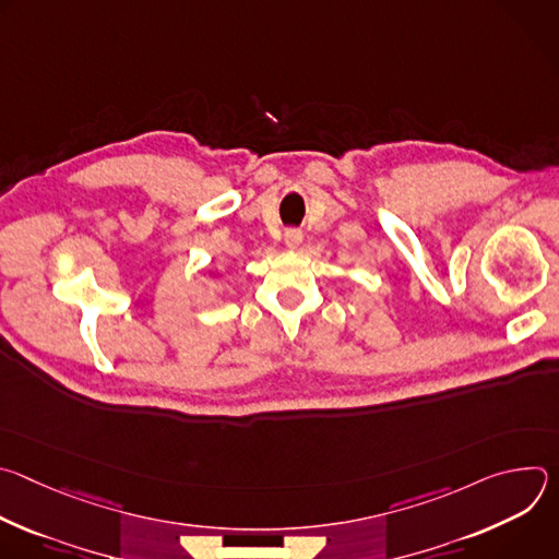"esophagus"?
Listing matches in <instances>:
<instances>
[{"label":"esophagus","mask_w":559,"mask_h":559,"mask_svg":"<svg viewBox=\"0 0 559 559\" xmlns=\"http://www.w3.org/2000/svg\"><path fill=\"white\" fill-rule=\"evenodd\" d=\"M302 243V231L300 229H287L285 231V246L289 250H298Z\"/></svg>","instance_id":"obj_1"}]
</instances>
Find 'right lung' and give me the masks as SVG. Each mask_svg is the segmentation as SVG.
Masks as SVG:
<instances>
[{
	"label": "right lung",
	"mask_w": 559,
	"mask_h": 559,
	"mask_svg": "<svg viewBox=\"0 0 559 559\" xmlns=\"http://www.w3.org/2000/svg\"><path fill=\"white\" fill-rule=\"evenodd\" d=\"M210 276H212V278H218V272H214V270H210Z\"/></svg>",
	"instance_id": "right-lung-1"
}]
</instances>
